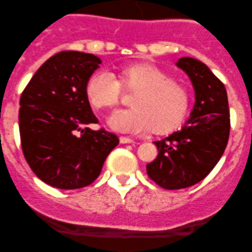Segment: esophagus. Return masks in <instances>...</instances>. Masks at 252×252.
I'll return each instance as SVG.
<instances>
[{
  "label": "esophagus",
  "instance_id": "34e87169",
  "mask_svg": "<svg viewBox=\"0 0 252 252\" xmlns=\"http://www.w3.org/2000/svg\"><path fill=\"white\" fill-rule=\"evenodd\" d=\"M119 141H121V144H133L134 142L133 139L128 138V136H121V138H119Z\"/></svg>",
  "mask_w": 252,
  "mask_h": 252
}]
</instances>
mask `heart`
I'll use <instances>...</instances> for the list:
<instances>
[{"mask_svg": "<svg viewBox=\"0 0 252 252\" xmlns=\"http://www.w3.org/2000/svg\"><path fill=\"white\" fill-rule=\"evenodd\" d=\"M121 85L136 93L130 110L114 112L108 119L113 130L139 134L152 130L164 134L173 130L189 110L188 89L172 79L168 73L150 63H135L124 67L119 81L107 70H97L89 78L85 94L95 108H112L119 102Z\"/></svg>", "mask_w": 252, "mask_h": 252, "instance_id": "b5f03b06", "label": "heart"}]
</instances>
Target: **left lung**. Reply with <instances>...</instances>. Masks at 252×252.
Returning <instances> with one entry per match:
<instances>
[{"instance_id":"obj_1","label":"left lung","mask_w":252,"mask_h":252,"mask_svg":"<svg viewBox=\"0 0 252 252\" xmlns=\"http://www.w3.org/2000/svg\"><path fill=\"white\" fill-rule=\"evenodd\" d=\"M177 67L187 73L194 86V107L180 130L155 141L158 155L146 164L147 175L167 190L184 189L206 178L222 157L230 130L228 96L222 81L195 58H179Z\"/></svg>"}]
</instances>
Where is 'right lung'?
I'll use <instances>...</instances> for the list:
<instances>
[{
    "instance_id": "1",
    "label": "right lung",
    "mask_w": 252,
    "mask_h": 252,
    "mask_svg": "<svg viewBox=\"0 0 252 252\" xmlns=\"http://www.w3.org/2000/svg\"><path fill=\"white\" fill-rule=\"evenodd\" d=\"M95 55L56 53L36 70L20 96L23 154L39 179L63 190L80 189L98 177L118 138L97 123L85 86L100 67Z\"/></svg>"
}]
</instances>
